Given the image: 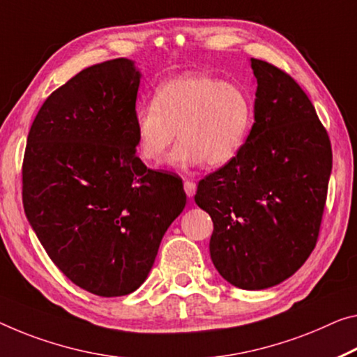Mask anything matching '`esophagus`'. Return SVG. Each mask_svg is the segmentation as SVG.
<instances>
[{
  "label": "esophagus",
  "instance_id": "34e87169",
  "mask_svg": "<svg viewBox=\"0 0 357 357\" xmlns=\"http://www.w3.org/2000/svg\"><path fill=\"white\" fill-rule=\"evenodd\" d=\"M183 190H185L186 196H188V197H193V196H195V193H196V183L193 182V180H185V183H183Z\"/></svg>",
  "mask_w": 357,
  "mask_h": 357
}]
</instances>
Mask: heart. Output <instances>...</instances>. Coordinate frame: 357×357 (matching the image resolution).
Wrapping results in <instances>:
<instances>
[{"instance_id": "obj_1", "label": "heart", "mask_w": 357, "mask_h": 357, "mask_svg": "<svg viewBox=\"0 0 357 357\" xmlns=\"http://www.w3.org/2000/svg\"><path fill=\"white\" fill-rule=\"evenodd\" d=\"M137 146L158 162L177 137L167 162L174 167H209L231 162L244 146L252 126V100L238 84L206 75H183L158 87L151 103L134 112Z\"/></svg>"}]
</instances>
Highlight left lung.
Masks as SVG:
<instances>
[{"instance_id": "left-lung-1", "label": "left lung", "mask_w": 357, "mask_h": 357, "mask_svg": "<svg viewBox=\"0 0 357 357\" xmlns=\"http://www.w3.org/2000/svg\"><path fill=\"white\" fill-rule=\"evenodd\" d=\"M254 126L239 155L197 185L213 222L211 259L229 284L276 286L314 249L324 213L332 148L308 96L292 76L250 59Z\"/></svg>"}]
</instances>
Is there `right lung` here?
<instances>
[{"label": "right lung", "mask_w": 357, "mask_h": 357, "mask_svg": "<svg viewBox=\"0 0 357 357\" xmlns=\"http://www.w3.org/2000/svg\"><path fill=\"white\" fill-rule=\"evenodd\" d=\"M140 71L114 59L79 71L46 98L22 166V199L49 259L100 297L139 289L182 213V180L135 155Z\"/></svg>", "instance_id": "right-lung-1"}]
</instances>
